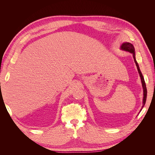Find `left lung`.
Segmentation results:
<instances>
[{
	"instance_id": "8db88e82",
	"label": "left lung",
	"mask_w": 155,
	"mask_h": 155,
	"mask_svg": "<svg viewBox=\"0 0 155 155\" xmlns=\"http://www.w3.org/2000/svg\"><path fill=\"white\" fill-rule=\"evenodd\" d=\"M121 49H122L125 51H129V52L133 54L134 61L136 63V65H137V69H138V73L140 74V78H141V81L142 83V87H143V105H142V108H143L145 104V101H146V99H147V88H146V85H145V83L144 81V78L143 77V75H142L141 71H140L138 63L135 58V52H134V46L130 43H124L122 44V45H121ZM141 110H142V109H141Z\"/></svg>"
}]
</instances>
